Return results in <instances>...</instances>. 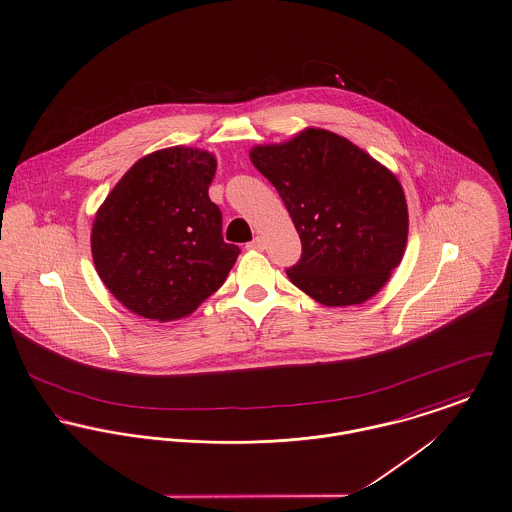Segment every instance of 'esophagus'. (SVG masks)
<instances>
[{"label":"esophagus","instance_id":"1","mask_svg":"<svg viewBox=\"0 0 512 512\" xmlns=\"http://www.w3.org/2000/svg\"><path fill=\"white\" fill-rule=\"evenodd\" d=\"M264 246H266V242H264L262 236H256L252 242H248L250 250H264Z\"/></svg>","mask_w":512,"mask_h":512}]
</instances>
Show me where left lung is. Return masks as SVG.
<instances>
[{
  "mask_svg": "<svg viewBox=\"0 0 512 512\" xmlns=\"http://www.w3.org/2000/svg\"><path fill=\"white\" fill-rule=\"evenodd\" d=\"M250 160L278 189L301 238V260L285 270L291 283L326 307L372 299L407 246L397 176L354 142L313 127L254 146Z\"/></svg>",
  "mask_w": 512,
  "mask_h": 512,
  "instance_id": "8db88e82",
  "label": "left lung"
}]
</instances>
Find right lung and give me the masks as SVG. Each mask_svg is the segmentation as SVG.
<instances>
[{
	"instance_id": "obj_1",
	"label": "right lung",
	"mask_w": 512,
	"mask_h": 512,
	"mask_svg": "<svg viewBox=\"0 0 512 512\" xmlns=\"http://www.w3.org/2000/svg\"><path fill=\"white\" fill-rule=\"evenodd\" d=\"M217 160L170 146L137 160L95 213V270L135 315L168 323L191 315L229 276L240 254L223 240L209 199Z\"/></svg>"
}]
</instances>
